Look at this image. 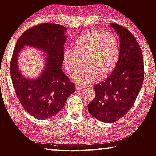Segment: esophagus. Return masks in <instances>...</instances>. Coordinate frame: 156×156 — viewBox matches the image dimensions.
Instances as JSON below:
<instances>
[{
    "label": "esophagus",
    "instance_id": "esophagus-1",
    "mask_svg": "<svg viewBox=\"0 0 156 156\" xmlns=\"http://www.w3.org/2000/svg\"><path fill=\"white\" fill-rule=\"evenodd\" d=\"M76 89H77V90H82V89H84V87H83V86H80V85H79V84H77Z\"/></svg>",
    "mask_w": 156,
    "mask_h": 156
}]
</instances>
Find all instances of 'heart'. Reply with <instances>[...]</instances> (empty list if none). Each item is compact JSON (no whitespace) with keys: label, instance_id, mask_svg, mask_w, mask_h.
<instances>
[{"label":"heart","instance_id":"obj_1","mask_svg":"<svg viewBox=\"0 0 156 156\" xmlns=\"http://www.w3.org/2000/svg\"><path fill=\"white\" fill-rule=\"evenodd\" d=\"M72 50H65L63 64L66 72L81 85L105 78L115 69L119 57V39L114 34L92 30L80 34L73 42Z\"/></svg>","mask_w":156,"mask_h":156}]
</instances>
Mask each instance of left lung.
<instances>
[{
    "mask_svg": "<svg viewBox=\"0 0 156 156\" xmlns=\"http://www.w3.org/2000/svg\"><path fill=\"white\" fill-rule=\"evenodd\" d=\"M110 26L119 36V60L112 74L94 86L95 98L88 104L91 115L108 123L131 108L144 80V60L136 39L124 27L116 23Z\"/></svg>",
    "mask_w": 156,
    "mask_h": 156,
    "instance_id": "1",
    "label": "left lung"
}]
</instances>
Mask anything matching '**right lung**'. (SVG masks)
Returning <instances> with one entry per match:
<instances>
[{"label":"right lung","instance_id":"right-lung-1","mask_svg":"<svg viewBox=\"0 0 156 156\" xmlns=\"http://www.w3.org/2000/svg\"><path fill=\"white\" fill-rule=\"evenodd\" d=\"M66 32L67 28L61 25L42 23L23 33L16 44L10 63L12 83L21 105L36 119H48L58 114L76 90L62 69ZM26 46L45 53L43 72L35 79L25 77L18 67L19 53Z\"/></svg>","mask_w":156,"mask_h":156}]
</instances>
